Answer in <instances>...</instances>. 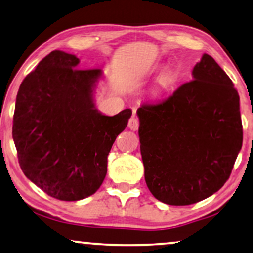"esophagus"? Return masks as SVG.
Masks as SVG:
<instances>
[{
    "label": "esophagus",
    "instance_id": "esophagus-1",
    "mask_svg": "<svg viewBox=\"0 0 253 253\" xmlns=\"http://www.w3.org/2000/svg\"><path fill=\"white\" fill-rule=\"evenodd\" d=\"M128 127L131 130H137L138 129V119L136 117H131V118L128 120Z\"/></svg>",
    "mask_w": 253,
    "mask_h": 253
}]
</instances>
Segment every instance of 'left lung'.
Listing matches in <instances>:
<instances>
[{
	"mask_svg": "<svg viewBox=\"0 0 253 253\" xmlns=\"http://www.w3.org/2000/svg\"><path fill=\"white\" fill-rule=\"evenodd\" d=\"M193 79L137 109L145 182L169 205H190L221 188L242 148L240 96L208 54Z\"/></svg>",
	"mask_w": 253,
	"mask_h": 253,
	"instance_id": "8db88e82",
	"label": "left lung"
}]
</instances>
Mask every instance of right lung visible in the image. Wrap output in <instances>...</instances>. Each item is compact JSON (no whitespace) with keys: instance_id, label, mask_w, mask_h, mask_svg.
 Here are the masks:
<instances>
[{"instance_id":"obj_1","label":"right lung","mask_w":253,"mask_h":253,"mask_svg":"<svg viewBox=\"0 0 253 253\" xmlns=\"http://www.w3.org/2000/svg\"><path fill=\"white\" fill-rule=\"evenodd\" d=\"M77 56L55 50L21 83L12 137L20 169L45 194L80 201L101 187L108 155L131 110L105 116L94 91L101 70L77 69Z\"/></svg>"}]
</instances>
